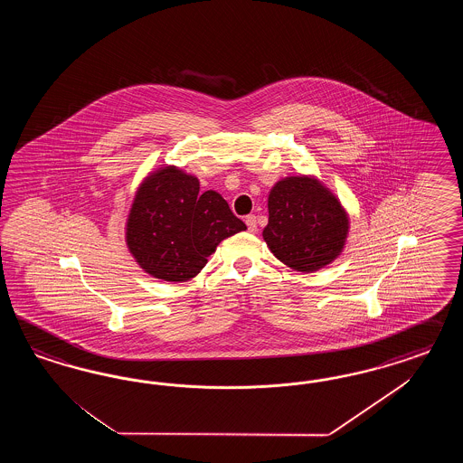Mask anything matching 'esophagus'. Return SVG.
Wrapping results in <instances>:
<instances>
[{"label":"esophagus","instance_id":"1","mask_svg":"<svg viewBox=\"0 0 463 463\" xmlns=\"http://www.w3.org/2000/svg\"><path fill=\"white\" fill-rule=\"evenodd\" d=\"M244 222L248 225V231L250 232H254L256 229H258V222H256V215H248L246 219H244Z\"/></svg>","mask_w":463,"mask_h":463}]
</instances>
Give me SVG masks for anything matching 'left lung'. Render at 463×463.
Wrapping results in <instances>:
<instances>
[{
	"instance_id": "8db88e82",
	"label": "left lung",
	"mask_w": 463,
	"mask_h": 463,
	"mask_svg": "<svg viewBox=\"0 0 463 463\" xmlns=\"http://www.w3.org/2000/svg\"><path fill=\"white\" fill-rule=\"evenodd\" d=\"M346 234V212L321 183L290 176L269 192L263 238L287 267L308 273L329 265L343 250Z\"/></svg>"
}]
</instances>
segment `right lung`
<instances>
[{
  "label": "right lung",
  "mask_w": 463,
  "mask_h": 463,
  "mask_svg": "<svg viewBox=\"0 0 463 463\" xmlns=\"http://www.w3.org/2000/svg\"><path fill=\"white\" fill-rule=\"evenodd\" d=\"M246 224L217 192L200 194L195 176L175 166L140 184L127 222V244L140 267L165 281H186L222 239Z\"/></svg>",
  "instance_id": "1"
}]
</instances>
